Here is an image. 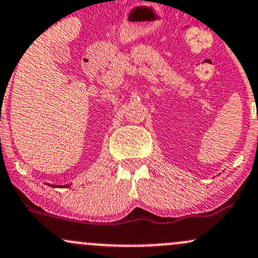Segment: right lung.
Listing matches in <instances>:
<instances>
[{
    "instance_id": "add662e5",
    "label": "right lung",
    "mask_w": 258,
    "mask_h": 258,
    "mask_svg": "<svg viewBox=\"0 0 258 258\" xmlns=\"http://www.w3.org/2000/svg\"><path fill=\"white\" fill-rule=\"evenodd\" d=\"M51 186H55V185H51ZM65 186H68V185H65Z\"/></svg>"
}]
</instances>
